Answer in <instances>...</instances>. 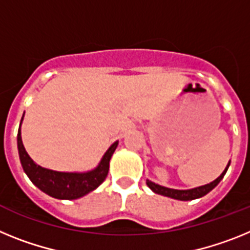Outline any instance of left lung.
I'll return each instance as SVG.
<instances>
[{
    "label": "left lung",
    "instance_id": "1",
    "mask_svg": "<svg viewBox=\"0 0 250 250\" xmlns=\"http://www.w3.org/2000/svg\"><path fill=\"white\" fill-rule=\"evenodd\" d=\"M229 165H230V162L228 164V166L225 167V170L223 171V173H221L220 176H219L216 180H214L212 182H210V184H206V185H204V186H199V188H190V190H176V188H165V186L157 185V184L149 181V180H147L146 184H147V186H148V188L153 191V192H156V194L164 195V196L171 197V199H176V200H181V201L194 200V199L203 197L204 195H206L208 192H210L212 188L218 185L219 182L223 180V177H224L225 173H227L228 168H229Z\"/></svg>",
    "mask_w": 250,
    "mask_h": 250
}]
</instances>
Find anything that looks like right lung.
<instances>
[{"label": "right lung", "instance_id": "obj_1", "mask_svg": "<svg viewBox=\"0 0 250 250\" xmlns=\"http://www.w3.org/2000/svg\"><path fill=\"white\" fill-rule=\"evenodd\" d=\"M22 119L23 116L21 118V123ZM21 123L17 133V148L21 165L32 184L38 186L41 191H44L45 194L60 200H74L95 190L105 180L109 171L110 157L118 146V141L108 148L94 170L86 172H59L44 168L32 161L21 140Z\"/></svg>", "mask_w": 250, "mask_h": 250}]
</instances>
